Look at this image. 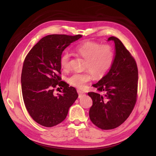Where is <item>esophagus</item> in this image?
<instances>
[{"label": "esophagus", "mask_w": 156, "mask_h": 156, "mask_svg": "<svg viewBox=\"0 0 156 156\" xmlns=\"http://www.w3.org/2000/svg\"><path fill=\"white\" fill-rule=\"evenodd\" d=\"M77 92L78 93V97L79 98H81L82 97H83V96H84L86 94L85 92H84L83 91H81L80 90H78Z\"/></svg>", "instance_id": "obj_1"}]
</instances>
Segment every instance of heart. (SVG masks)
<instances>
[{
    "instance_id": "b5f03b06",
    "label": "heart",
    "mask_w": 156,
    "mask_h": 156,
    "mask_svg": "<svg viewBox=\"0 0 156 156\" xmlns=\"http://www.w3.org/2000/svg\"><path fill=\"white\" fill-rule=\"evenodd\" d=\"M76 54L85 59L84 72H75L68 78L69 84L78 88H83L92 79L101 78L107 74L113 64L115 51L110 45H102L95 41H86L76 46ZM61 67L67 70L70 66V54L65 52L60 59Z\"/></svg>"
}]
</instances>
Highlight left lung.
Segmentation results:
<instances>
[{
    "instance_id": "left-lung-1",
    "label": "left lung",
    "mask_w": 156,
    "mask_h": 156,
    "mask_svg": "<svg viewBox=\"0 0 156 156\" xmlns=\"http://www.w3.org/2000/svg\"><path fill=\"white\" fill-rule=\"evenodd\" d=\"M114 41L115 57L108 74L92 87L103 94L88 92L92 100L89 117L92 123L103 130L118 127L127 120L133 110L137 98V63L120 39Z\"/></svg>"
}]
</instances>
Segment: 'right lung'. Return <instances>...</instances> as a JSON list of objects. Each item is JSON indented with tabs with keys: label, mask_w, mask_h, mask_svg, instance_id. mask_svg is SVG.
I'll return each mask as SVG.
<instances>
[{
	"label": "right lung",
	"mask_w": 156,
	"mask_h": 156,
	"mask_svg": "<svg viewBox=\"0 0 156 156\" xmlns=\"http://www.w3.org/2000/svg\"><path fill=\"white\" fill-rule=\"evenodd\" d=\"M81 37L47 35L26 55L21 73L23 98L29 115L39 125L51 127L60 123L78 97L75 88L61 81L60 59L63 51ZM59 86L62 94L55 96L53 92Z\"/></svg>",
	"instance_id": "1"
}]
</instances>
